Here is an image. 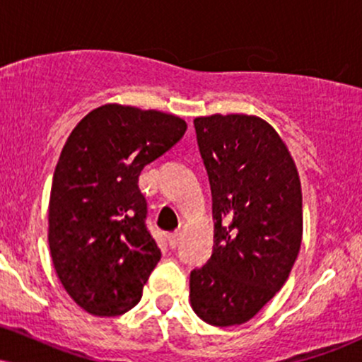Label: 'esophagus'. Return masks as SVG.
<instances>
[{
	"label": "esophagus",
	"instance_id": "1",
	"mask_svg": "<svg viewBox=\"0 0 362 362\" xmlns=\"http://www.w3.org/2000/svg\"><path fill=\"white\" fill-rule=\"evenodd\" d=\"M167 240H168V245L172 248H175L178 243H180V240H182V233L180 231H175V233H170L168 236H167Z\"/></svg>",
	"mask_w": 362,
	"mask_h": 362
}]
</instances>
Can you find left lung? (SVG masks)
<instances>
[{"label":"left lung","mask_w":362,"mask_h":362,"mask_svg":"<svg viewBox=\"0 0 362 362\" xmlns=\"http://www.w3.org/2000/svg\"><path fill=\"white\" fill-rule=\"evenodd\" d=\"M194 126L213 192L214 247L190 272V306L209 325H242L276 296L300 253V173L257 115H206Z\"/></svg>","instance_id":"1"}]
</instances>
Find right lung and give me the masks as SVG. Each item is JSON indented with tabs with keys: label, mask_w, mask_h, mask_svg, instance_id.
Returning <instances> with one entry per match:
<instances>
[{
	"label": "right lung",
	"mask_w": 362,
	"mask_h": 362,
	"mask_svg": "<svg viewBox=\"0 0 362 362\" xmlns=\"http://www.w3.org/2000/svg\"><path fill=\"white\" fill-rule=\"evenodd\" d=\"M187 131L173 114L105 103L73 129L54 170L49 248L66 293L95 317L134 308L161 252L146 228L141 170Z\"/></svg>",
	"instance_id": "add662e5"
}]
</instances>
